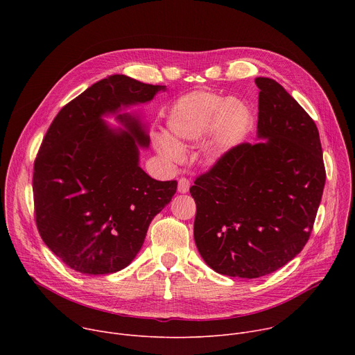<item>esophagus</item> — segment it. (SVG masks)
Segmentation results:
<instances>
[{
  "instance_id": "obj_1",
  "label": "esophagus",
  "mask_w": 355,
  "mask_h": 355,
  "mask_svg": "<svg viewBox=\"0 0 355 355\" xmlns=\"http://www.w3.org/2000/svg\"><path fill=\"white\" fill-rule=\"evenodd\" d=\"M189 187H191V181L185 177H181L178 180V192L181 193H187L189 191Z\"/></svg>"
}]
</instances>
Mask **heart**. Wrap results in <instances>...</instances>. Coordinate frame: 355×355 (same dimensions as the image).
<instances>
[{"instance_id":"obj_1","label":"heart","mask_w":355,"mask_h":355,"mask_svg":"<svg viewBox=\"0 0 355 355\" xmlns=\"http://www.w3.org/2000/svg\"><path fill=\"white\" fill-rule=\"evenodd\" d=\"M251 123V110L239 98H226L211 91H192L177 99L167 116L168 139H160V153L171 160L181 159L185 141L208 137V157L216 160L239 144Z\"/></svg>"}]
</instances>
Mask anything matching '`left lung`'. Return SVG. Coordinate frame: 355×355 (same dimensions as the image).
Returning <instances> with one entry per match:
<instances>
[{
    "label": "left lung",
    "instance_id": "1",
    "mask_svg": "<svg viewBox=\"0 0 355 355\" xmlns=\"http://www.w3.org/2000/svg\"><path fill=\"white\" fill-rule=\"evenodd\" d=\"M259 139L230 148L189 188L193 239L219 274L259 278L308 243L326 182L319 130L277 81L257 77Z\"/></svg>",
    "mask_w": 355,
    "mask_h": 355
}]
</instances>
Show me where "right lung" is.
Instances as JSON below:
<instances>
[{"mask_svg":"<svg viewBox=\"0 0 355 355\" xmlns=\"http://www.w3.org/2000/svg\"><path fill=\"white\" fill-rule=\"evenodd\" d=\"M164 89L115 74L76 96L49 126L33 164L35 220L44 244L66 266L89 275L128 267L177 181H157L139 167L148 146L141 123L118 115L126 130L101 116L147 103Z\"/></svg>","mask_w":355,"mask_h":355,"instance_id":"add662e5","label":"right lung"}]
</instances>
